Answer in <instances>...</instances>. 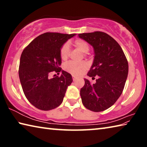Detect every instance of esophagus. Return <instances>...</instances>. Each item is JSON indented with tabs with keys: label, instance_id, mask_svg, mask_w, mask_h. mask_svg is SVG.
<instances>
[{
	"label": "esophagus",
	"instance_id": "1",
	"mask_svg": "<svg viewBox=\"0 0 147 147\" xmlns=\"http://www.w3.org/2000/svg\"><path fill=\"white\" fill-rule=\"evenodd\" d=\"M77 78H77V77L76 76H73V81H76V80H77Z\"/></svg>",
	"mask_w": 147,
	"mask_h": 147
}]
</instances>
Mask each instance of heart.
<instances>
[{
	"label": "heart",
	"mask_w": 147,
	"mask_h": 147,
	"mask_svg": "<svg viewBox=\"0 0 147 147\" xmlns=\"http://www.w3.org/2000/svg\"><path fill=\"white\" fill-rule=\"evenodd\" d=\"M74 45L83 53L86 54L89 51V44L88 42L83 39H76L74 42ZM69 53H70V45L69 43H65L60 49V57L61 59L65 60L67 59ZM88 67V64L86 62L75 63V62L70 61L65 65L63 68L67 72L72 74L73 75H80L86 70Z\"/></svg>",
	"instance_id": "b5f03b06"
}]
</instances>
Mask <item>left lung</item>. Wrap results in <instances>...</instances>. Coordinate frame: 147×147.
Segmentation results:
<instances>
[{
	"label": "left lung",
	"instance_id": "obj_1",
	"mask_svg": "<svg viewBox=\"0 0 147 147\" xmlns=\"http://www.w3.org/2000/svg\"><path fill=\"white\" fill-rule=\"evenodd\" d=\"M78 37L93 47L94 60L88 76L98 77L93 84L84 78L82 102L89 110L102 111L113 105L123 93L128 73L127 59L117 42L104 32L80 34Z\"/></svg>",
	"mask_w": 147,
	"mask_h": 147
}]
</instances>
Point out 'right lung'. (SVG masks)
I'll return each mask as SVG.
<instances>
[{"instance_id":"right-lung-1","label":"right lung","mask_w":147,"mask_h":147,"mask_svg":"<svg viewBox=\"0 0 147 147\" xmlns=\"http://www.w3.org/2000/svg\"><path fill=\"white\" fill-rule=\"evenodd\" d=\"M75 34L47 32L35 38L23 50L20 58L19 76L24 95L39 109L51 110L61 104L73 78L61 70L60 49ZM52 71H62L60 77L49 78Z\"/></svg>"}]
</instances>
